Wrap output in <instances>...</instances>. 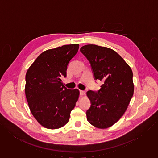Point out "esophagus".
<instances>
[{
    "label": "esophagus",
    "mask_w": 158,
    "mask_h": 158,
    "mask_svg": "<svg viewBox=\"0 0 158 158\" xmlns=\"http://www.w3.org/2000/svg\"><path fill=\"white\" fill-rule=\"evenodd\" d=\"M85 91H81H81H80V94L81 95V96H84L85 95Z\"/></svg>",
    "instance_id": "34e87169"
}]
</instances>
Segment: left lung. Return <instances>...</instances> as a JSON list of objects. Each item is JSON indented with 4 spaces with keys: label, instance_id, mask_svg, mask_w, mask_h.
<instances>
[{
    "label": "left lung",
    "instance_id": "1",
    "mask_svg": "<svg viewBox=\"0 0 158 158\" xmlns=\"http://www.w3.org/2000/svg\"><path fill=\"white\" fill-rule=\"evenodd\" d=\"M80 51L91 63L95 79L103 82L98 93H86L91 105L86 112L88 122L99 129L117 123L127 109L134 94L132 71L114 50L94 44Z\"/></svg>",
    "mask_w": 158,
    "mask_h": 158
}]
</instances>
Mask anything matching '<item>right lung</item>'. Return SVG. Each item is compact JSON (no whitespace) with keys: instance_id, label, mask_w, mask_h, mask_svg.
Returning <instances> with one entry per match:
<instances>
[{"instance_id":"obj_1","label":"right lung","mask_w":158,"mask_h":158,"mask_svg":"<svg viewBox=\"0 0 158 158\" xmlns=\"http://www.w3.org/2000/svg\"><path fill=\"white\" fill-rule=\"evenodd\" d=\"M79 45L73 44L40 54L26 75L25 94L32 114L43 127L56 129L68 123L79 96L77 89H67L60 79L66 77L71 59Z\"/></svg>"}]
</instances>
